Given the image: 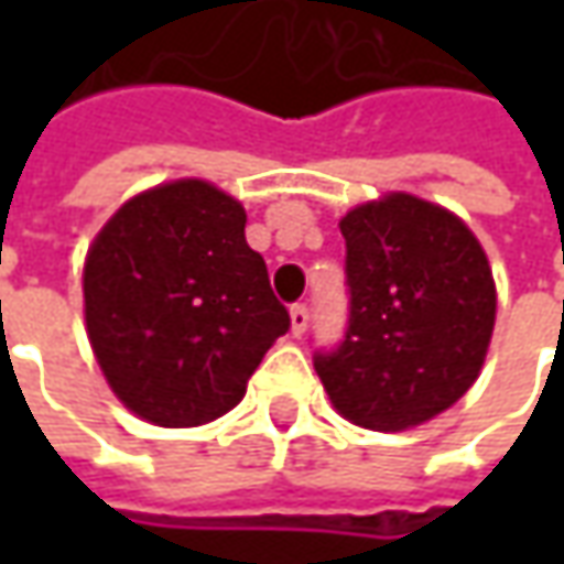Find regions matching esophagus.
Wrapping results in <instances>:
<instances>
[{"mask_svg": "<svg viewBox=\"0 0 564 564\" xmlns=\"http://www.w3.org/2000/svg\"><path fill=\"white\" fill-rule=\"evenodd\" d=\"M307 323H311V311H307L304 304H294L292 307V333L294 336H304Z\"/></svg>", "mask_w": 564, "mask_h": 564, "instance_id": "34e87169", "label": "esophagus"}]
</instances>
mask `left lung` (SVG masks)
I'll return each mask as SVG.
<instances>
[{"label":"left lung","mask_w":564,"mask_h":564,"mask_svg":"<svg viewBox=\"0 0 564 564\" xmlns=\"http://www.w3.org/2000/svg\"><path fill=\"white\" fill-rule=\"evenodd\" d=\"M348 329L314 367L341 417L399 433L452 408L480 377L496 323L492 270L443 206L389 194L341 223Z\"/></svg>","instance_id":"obj_1"}]
</instances>
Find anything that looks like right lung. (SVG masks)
<instances>
[{"label": "right lung", "instance_id": "right-lung-1", "mask_svg": "<svg viewBox=\"0 0 564 564\" xmlns=\"http://www.w3.org/2000/svg\"><path fill=\"white\" fill-rule=\"evenodd\" d=\"M245 223L226 191L182 178L131 197L87 250V336L106 382L143 421L223 417L289 333Z\"/></svg>", "mask_w": 564, "mask_h": 564}]
</instances>
